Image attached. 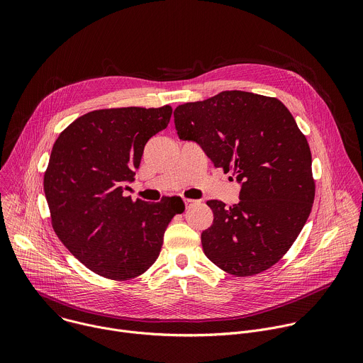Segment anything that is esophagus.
<instances>
[{"instance_id":"34e87169","label":"esophagus","mask_w":363,"mask_h":363,"mask_svg":"<svg viewBox=\"0 0 363 363\" xmlns=\"http://www.w3.org/2000/svg\"><path fill=\"white\" fill-rule=\"evenodd\" d=\"M184 202H185V206H186V208H189V206H191V205H194L196 201H195V199H189V198H186V199H184Z\"/></svg>"}]
</instances>
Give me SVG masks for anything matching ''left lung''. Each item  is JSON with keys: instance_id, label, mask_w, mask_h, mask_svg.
Wrapping results in <instances>:
<instances>
[{"instance_id": "1", "label": "left lung", "mask_w": 363, "mask_h": 363, "mask_svg": "<svg viewBox=\"0 0 363 363\" xmlns=\"http://www.w3.org/2000/svg\"><path fill=\"white\" fill-rule=\"evenodd\" d=\"M174 122L179 139L196 142L241 184L230 208L206 202L214 221L201 234L205 255L237 277L274 266L304 227L316 189L312 153L289 109L276 97L227 90L179 105Z\"/></svg>"}]
</instances>
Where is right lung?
<instances>
[{
    "mask_svg": "<svg viewBox=\"0 0 363 363\" xmlns=\"http://www.w3.org/2000/svg\"><path fill=\"white\" fill-rule=\"evenodd\" d=\"M172 108H116L89 112L57 138L44 174L51 224L66 248L93 273L129 280L161 252L164 233L185 205L172 196L132 201L146 142L164 130Z\"/></svg>",
    "mask_w": 363,
    "mask_h": 363,
    "instance_id": "obj_1",
    "label": "right lung"
}]
</instances>
